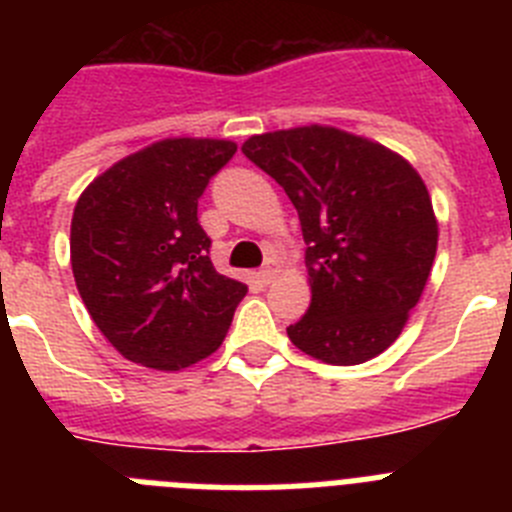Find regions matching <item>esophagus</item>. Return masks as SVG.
Returning a JSON list of instances; mask_svg holds the SVG:
<instances>
[{"mask_svg":"<svg viewBox=\"0 0 512 512\" xmlns=\"http://www.w3.org/2000/svg\"><path fill=\"white\" fill-rule=\"evenodd\" d=\"M277 271L279 269H277V264H274V261H266V264L259 269V274H256V277H259L261 284H269L271 279L277 277Z\"/></svg>","mask_w":512,"mask_h":512,"instance_id":"esophagus-1","label":"esophagus"}]
</instances>
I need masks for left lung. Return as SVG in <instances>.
I'll list each match as a JSON object with an SVG mask.
<instances>
[{
    "label": "left lung",
    "mask_w": 512,
    "mask_h": 512,
    "mask_svg": "<svg viewBox=\"0 0 512 512\" xmlns=\"http://www.w3.org/2000/svg\"><path fill=\"white\" fill-rule=\"evenodd\" d=\"M300 215L312 300L287 336L325 364H364L390 348L431 277L438 220L418 171L330 125L251 135L241 148Z\"/></svg>",
    "instance_id": "8db88e82"
}]
</instances>
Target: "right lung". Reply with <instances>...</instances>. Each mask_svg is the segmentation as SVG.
Listing matches in <instances>:
<instances>
[{"instance_id":"right-lung-1","label":"right lung","mask_w":512,"mask_h":512,"mask_svg":"<svg viewBox=\"0 0 512 512\" xmlns=\"http://www.w3.org/2000/svg\"><path fill=\"white\" fill-rule=\"evenodd\" d=\"M233 140L164 138L99 174L71 217V269L94 325L161 372L215 354L248 287L217 274L197 200Z\"/></svg>"}]
</instances>
